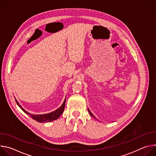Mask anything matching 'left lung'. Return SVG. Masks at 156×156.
I'll use <instances>...</instances> for the list:
<instances>
[{
	"mask_svg": "<svg viewBox=\"0 0 156 156\" xmlns=\"http://www.w3.org/2000/svg\"><path fill=\"white\" fill-rule=\"evenodd\" d=\"M87 110H88V112H89V113H90V115H91V116H92L93 117H94V118H95V119H96V117H94V116L93 115V114H92V113H91V112H90V109H89V108H87Z\"/></svg>",
	"mask_w": 156,
	"mask_h": 156,
	"instance_id": "left-lung-1",
	"label": "left lung"
}]
</instances>
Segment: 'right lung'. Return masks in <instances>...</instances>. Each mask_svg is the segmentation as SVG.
Wrapping results in <instances>:
<instances>
[{"label":"right lung","mask_w":156,"mask_h":156,"mask_svg":"<svg viewBox=\"0 0 156 156\" xmlns=\"http://www.w3.org/2000/svg\"><path fill=\"white\" fill-rule=\"evenodd\" d=\"M15 99V101L17 104V105L20 107V108L23 111V112L27 114L28 115H29L31 119H33V120L40 122V123H45V122H52L53 120H57L63 112V110L65 108V101H66V98L64 100V102H63L62 105L57 110H55L54 112H52L51 113L49 114H41V115H34L32 114H30L29 112H28L27 111H26L23 107H22L20 104L18 103V102L17 101V100Z\"/></svg>","instance_id":"1"}]
</instances>
